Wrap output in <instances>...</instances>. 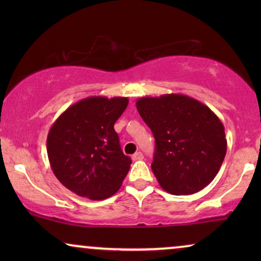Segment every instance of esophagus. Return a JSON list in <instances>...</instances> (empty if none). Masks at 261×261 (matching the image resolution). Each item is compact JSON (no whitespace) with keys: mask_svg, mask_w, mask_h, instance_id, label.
<instances>
[{"mask_svg":"<svg viewBox=\"0 0 261 261\" xmlns=\"http://www.w3.org/2000/svg\"><path fill=\"white\" fill-rule=\"evenodd\" d=\"M132 159L134 160H141V159H144V154H142L141 152H137V153H134L133 155H132Z\"/></svg>","mask_w":261,"mask_h":261,"instance_id":"obj_1","label":"esophagus"}]
</instances>
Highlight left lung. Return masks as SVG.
I'll return each mask as SVG.
<instances>
[{
  "instance_id": "obj_1",
  "label": "left lung",
  "mask_w": 261,
  "mask_h": 261,
  "mask_svg": "<svg viewBox=\"0 0 261 261\" xmlns=\"http://www.w3.org/2000/svg\"><path fill=\"white\" fill-rule=\"evenodd\" d=\"M137 109L155 139L152 171L171 195H191L213 181L227 152L223 123L209 107L181 94L141 97Z\"/></svg>"
}]
</instances>
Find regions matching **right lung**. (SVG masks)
<instances>
[{
	"mask_svg": "<svg viewBox=\"0 0 261 261\" xmlns=\"http://www.w3.org/2000/svg\"><path fill=\"white\" fill-rule=\"evenodd\" d=\"M127 106V97L91 96L70 106L49 128L51 169L73 194L101 201L122 185L132 160L121 149L114 123Z\"/></svg>",
	"mask_w": 261,
	"mask_h": 261,
	"instance_id": "right-lung-1",
	"label": "right lung"
}]
</instances>
